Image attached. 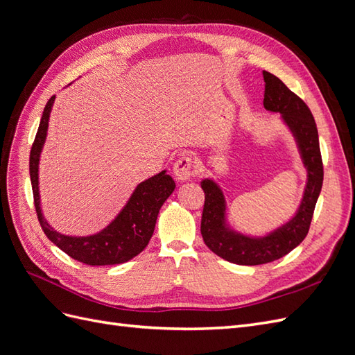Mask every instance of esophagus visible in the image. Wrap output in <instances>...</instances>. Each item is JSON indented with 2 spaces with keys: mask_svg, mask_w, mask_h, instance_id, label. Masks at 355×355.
I'll return each mask as SVG.
<instances>
[{
  "mask_svg": "<svg viewBox=\"0 0 355 355\" xmlns=\"http://www.w3.org/2000/svg\"><path fill=\"white\" fill-rule=\"evenodd\" d=\"M194 159L189 155H182L173 166V173L178 180H188L196 175Z\"/></svg>",
  "mask_w": 355,
  "mask_h": 355,
  "instance_id": "obj_1",
  "label": "esophagus"
}]
</instances>
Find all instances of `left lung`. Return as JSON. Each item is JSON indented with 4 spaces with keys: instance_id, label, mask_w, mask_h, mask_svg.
Listing matches in <instances>:
<instances>
[{
    "instance_id": "1",
    "label": "left lung",
    "mask_w": 355,
    "mask_h": 355,
    "mask_svg": "<svg viewBox=\"0 0 355 355\" xmlns=\"http://www.w3.org/2000/svg\"><path fill=\"white\" fill-rule=\"evenodd\" d=\"M263 81L265 110L280 112L282 120L292 132L306 168V187L292 219L266 235L252 237L230 227L227 222V201L216 182L211 179L201 180V188L206 196L201 216L202 240L213 253L237 265L274 262L302 243L323 187V161L313 114L306 103L271 72L263 71Z\"/></svg>"
}]
</instances>
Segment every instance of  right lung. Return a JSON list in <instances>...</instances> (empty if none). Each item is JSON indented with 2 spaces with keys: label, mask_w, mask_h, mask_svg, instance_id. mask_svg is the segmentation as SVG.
<instances>
[{
  "label": "right lung",
  "mask_w": 355,
  "mask_h": 355,
  "mask_svg": "<svg viewBox=\"0 0 355 355\" xmlns=\"http://www.w3.org/2000/svg\"><path fill=\"white\" fill-rule=\"evenodd\" d=\"M55 96L49 99L42 112L35 141L32 144L29 155V175L37 216L47 239L56 244L72 259L92 266L116 265L133 259L141 253L151 240L158 211L164 201L175 191L176 184L166 170L141 182L128 198L125 206L116 214L115 219L102 231L87 237H73L53 230L42 216L38 188V164L40 155L47 137V128L51 106Z\"/></svg>",
  "instance_id": "right-lung-1"
}]
</instances>
